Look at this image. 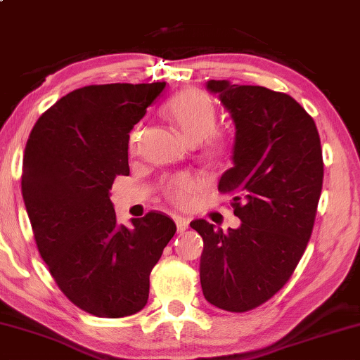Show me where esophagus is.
I'll return each instance as SVG.
<instances>
[{
    "instance_id": "1",
    "label": "esophagus",
    "mask_w": 360,
    "mask_h": 360,
    "mask_svg": "<svg viewBox=\"0 0 360 360\" xmlns=\"http://www.w3.org/2000/svg\"><path fill=\"white\" fill-rule=\"evenodd\" d=\"M175 225H176V231L184 233L188 229V225H190V220L185 219V217H175Z\"/></svg>"
}]
</instances>
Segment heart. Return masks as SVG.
Masks as SVG:
<instances>
[{
  "label": "heart",
  "instance_id": "heart-1",
  "mask_svg": "<svg viewBox=\"0 0 360 360\" xmlns=\"http://www.w3.org/2000/svg\"><path fill=\"white\" fill-rule=\"evenodd\" d=\"M164 113L174 122L184 137L191 143L204 140L210 156H220L228 148L225 134L215 131L217 108L207 94L199 89H186L175 94L164 105ZM141 127H134L129 139L131 153L137 151ZM201 188V179L191 172H180L164 181V193L176 205H186L194 193Z\"/></svg>",
  "mask_w": 360,
  "mask_h": 360
}]
</instances>
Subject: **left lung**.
Instances as JSON below:
<instances>
[{
	"mask_svg": "<svg viewBox=\"0 0 360 360\" xmlns=\"http://www.w3.org/2000/svg\"><path fill=\"white\" fill-rule=\"evenodd\" d=\"M234 121L233 167L219 191L233 196L238 229H215L202 219L201 287L205 300L245 313L287 284L313 233L323 161L313 117L295 98L262 86L210 79Z\"/></svg>",
	"mask_w": 360,
	"mask_h": 360,
	"instance_id": "obj_1",
	"label": "left lung"
}]
</instances>
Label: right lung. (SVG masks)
<instances>
[{
  "instance_id": "1",
  "label": "right lung",
  "mask_w": 360,
  "mask_h": 360,
  "mask_svg": "<svg viewBox=\"0 0 360 360\" xmlns=\"http://www.w3.org/2000/svg\"><path fill=\"white\" fill-rule=\"evenodd\" d=\"M164 87H81L46 110L27 140L22 196L39 255L65 297L97 317L143 308L151 269L176 231L156 210L129 229L110 201L116 176L129 175V132Z\"/></svg>"
}]
</instances>
